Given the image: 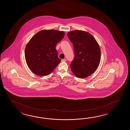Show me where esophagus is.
Returning a JSON list of instances; mask_svg holds the SVG:
<instances>
[{"instance_id": "34e87169", "label": "esophagus", "mask_w": 130, "mask_h": 130, "mask_svg": "<svg viewBox=\"0 0 130 130\" xmlns=\"http://www.w3.org/2000/svg\"><path fill=\"white\" fill-rule=\"evenodd\" d=\"M66 61V59H61V61H62V62H65V61Z\"/></svg>"}]
</instances>
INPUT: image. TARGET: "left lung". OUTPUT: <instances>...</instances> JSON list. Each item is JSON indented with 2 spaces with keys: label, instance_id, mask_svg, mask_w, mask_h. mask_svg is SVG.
I'll return each instance as SVG.
<instances>
[{
  "label": "left lung",
  "instance_id": "1",
  "mask_svg": "<svg viewBox=\"0 0 130 130\" xmlns=\"http://www.w3.org/2000/svg\"><path fill=\"white\" fill-rule=\"evenodd\" d=\"M67 36L74 48V58L70 64L72 72L78 78L88 77L100 64V46L94 37L86 31L73 30Z\"/></svg>",
  "mask_w": 130,
  "mask_h": 130
}]
</instances>
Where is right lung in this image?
Masks as SVG:
<instances>
[{
	"label": "right lung",
	"instance_id": "obj_1",
	"mask_svg": "<svg viewBox=\"0 0 130 130\" xmlns=\"http://www.w3.org/2000/svg\"><path fill=\"white\" fill-rule=\"evenodd\" d=\"M64 32L54 30H42L32 37L25 49V58L29 68L38 76L50 74L61 61L56 49Z\"/></svg>",
	"mask_w": 130,
	"mask_h": 130
}]
</instances>
